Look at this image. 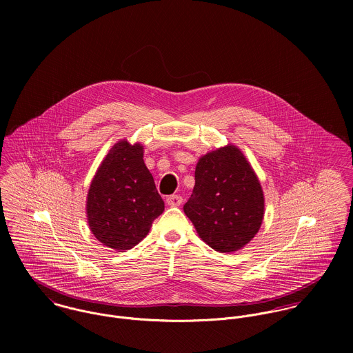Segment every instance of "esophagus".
I'll list each match as a JSON object with an SVG mask.
<instances>
[{"label": "esophagus", "mask_w": 353, "mask_h": 353, "mask_svg": "<svg viewBox=\"0 0 353 353\" xmlns=\"http://www.w3.org/2000/svg\"><path fill=\"white\" fill-rule=\"evenodd\" d=\"M167 203L170 206H179L182 203V197L178 196V194H172V196H168L167 197Z\"/></svg>", "instance_id": "1"}]
</instances>
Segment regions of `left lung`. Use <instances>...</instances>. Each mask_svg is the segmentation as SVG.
Here are the masks:
<instances>
[{"label":"left lung","mask_w":353,"mask_h":353,"mask_svg":"<svg viewBox=\"0 0 353 353\" xmlns=\"http://www.w3.org/2000/svg\"><path fill=\"white\" fill-rule=\"evenodd\" d=\"M183 210L216 252H236L248 245L262 224L263 193L243 153L227 145L202 156Z\"/></svg>","instance_id":"8db88e82"}]
</instances>
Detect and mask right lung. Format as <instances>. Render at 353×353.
<instances>
[{
    "mask_svg": "<svg viewBox=\"0 0 353 353\" xmlns=\"http://www.w3.org/2000/svg\"><path fill=\"white\" fill-rule=\"evenodd\" d=\"M143 154L140 144L117 143L101 161L88 192L92 234L104 246L119 252L141 242L164 210Z\"/></svg>",
    "mask_w": 353,
    "mask_h": 353,
    "instance_id": "1",
    "label": "right lung"
}]
</instances>
